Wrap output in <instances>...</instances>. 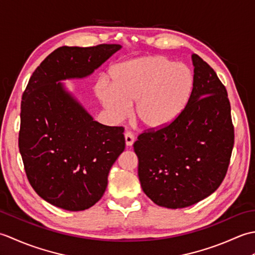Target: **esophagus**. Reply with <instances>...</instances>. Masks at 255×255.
<instances>
[{"mask_svg":"<svg viewBox=\"0 0 255 255\" xmlns=\"http://www.w3.org/2000/svg\"><path fill=\"white\" fill-rule=\"evenodd\" d=\"M133 134L131 132H125V142H126L127 147H131L132 143H133Z\"/></svg>","mask_w":255,"mask_h":255,"instance_id":"obj_1","label":"esophagus"}]
</instances>
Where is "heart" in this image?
<instances>
[{
  "label": "heart",
  "mask_w": 255,
  "mask_h": 255,
  "mask_svg": "<svg viewBox=\"0 0 255 255\" xmlns=\"http://www.w3.org/2000/svg\"><path fill=\"white\" fill-rule=\"evenodd\" d=\"M100 79L95 95L113 122L126 118L133 103L134 118L144 130L159 131L174 123L191 100L195 79L185 64L161 55L130 59L112 67Z\"/></svg>",
  "instance_id": "heart-1"
}]
</instances>
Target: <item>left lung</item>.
<instances>
[{
    "label": "left lung",
    "mask_w": 255,
    "mask_h": 255,
    "mask_svg": "<svg viewBox=\"0 0 255 255\" xmlns=\"http://www.w3.org/2000/svg\"><path fill=\"white\" fill-rule=\"evenodd\" d=\"M194 91L185 111L159 131L133 143L144 194L161 207H188L208 197L226 176L235 132L224 84L207 62L192 55Z\"/></svg>",
    "instance_id": "1"
}]
</instances>
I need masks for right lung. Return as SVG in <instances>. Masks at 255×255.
<instances>
[{"instance_id": "add662e5", "label": "right lung", "mask_w": 255, "mask_h": 255, "mask_svg": "<svg viewBox=\"0 0 255 255\" xmlns=\"http://www.w3.org/2000/svg\"><path fill=\"white\" fill-rule=\"evenodd\" d=\"M121 45L60 47L29 79L20 106L18 145L26 175L56 207L85 210L102 198L125 150L123 127L94 121L63 81L90 77Z\"/></svg>"}]
</instances>
